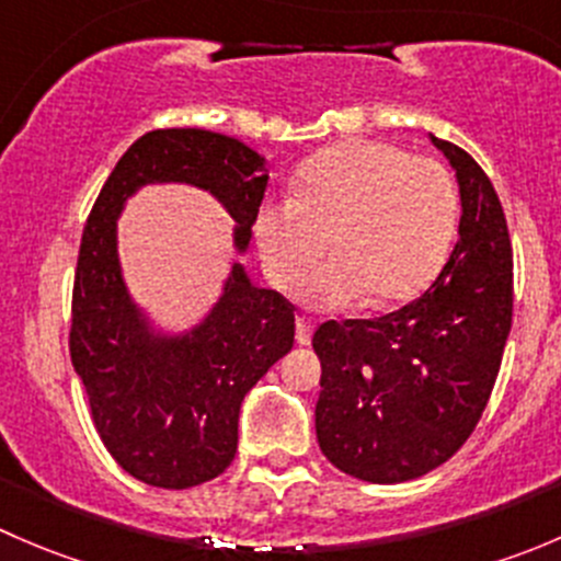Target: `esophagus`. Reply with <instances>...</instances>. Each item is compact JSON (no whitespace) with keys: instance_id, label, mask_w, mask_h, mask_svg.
Wrapping results in <instances>:
<instances>
[{"instance_id":"1","label":"esophagus","mask_w":561,"mask_h":561,"mask_svg":"<svg viewBox=\"0 0 561 561\" xmlns=\"http://www.w3.org/2000/svg\"><path fill=\"white\" fill-rule=\"evenodd\" d=\"M312 333H314V322L307 320V317H298L296 342L301 344V347H307V344H312Z\"/></svg>"}]
</instances>
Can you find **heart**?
Returning a JSON list of instances; mask_svg holds the SVG:
<instances>
[{"mask_svg": "<svg viewBox=\"0 0 561 561\" xmlns=\"http://www.w3.org/2000/svg\"><path fill=\"white\" fill-rule=\"evenodd\" d=\"M252 230L279 287L296 285L334 241L337 254L298 285L307 309L331 312L364 293L371 304L407 301L448 260L458 186L432 157H410L386 140H342L298 168L293 195L260 203Z\"/></svg>", "mask_w": 561, "mask_h": 561, "instance_id": "heart-1", "label": "heart"}]
</instances>
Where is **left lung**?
<instances>
[{
  "instance_id": "obj_1",
  "label": "left lung",
  "mask_w": 561,
  "mask_h": 561,
  "mask_svg": "<svg viewBox=\"0 0 561 561\" xmlns=\"http://www.w3.org/2000/svg\"><path fill=\"white\" fill-rule=\"evenodd\" d=\"M450 162L461 222L423 296L375 320H328L314 428L328 461L366 483H404L448 461L478 426L513 320V249L489 175L428 135Z\"/></svg>"
}]
</instances>
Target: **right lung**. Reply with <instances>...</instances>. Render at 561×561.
Masks as SVG:
<instances>
[{
    "label": "right lung",
    "mask_w": 561,
    "mask_h": 561,
    "mask_svg": "<svg viewBox=\"0 0 561 561\" xmlns=\"http://www.w3.org/2000/svg\"><path fill=\"white\" fill-rule=\"evenodd\" d=\"M157 184L208 192L233 219L236 254H247L268 171L263 154L230 135L154 129L124 151L83 228L70 355L94 426L133 478L192 489L230 467L241 401L290 353L296 317L279 293L249 279L241 260L192 325L165 328L140 307L118 257V217Z\"/></svg>",
    "instance_id": "add662e5"
}]
</instances>
